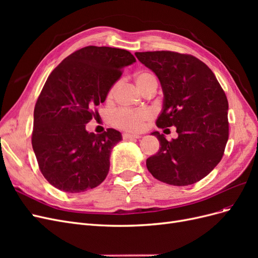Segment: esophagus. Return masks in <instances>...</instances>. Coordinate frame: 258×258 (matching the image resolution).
Here are the masks:
<instances>
[{
    "instance_id": "1",
    "label": "esophagus",
    "mask_w": 258,
    "mask_h": 258,
    "mask_svg": "<svg viewBox=\"0 0 258 258\" xmlns=\"http://www.w3.org/2000/svg\"><path fill=\"white\" fill-rule=\"evenodd\" d=\"M123 140H132V139H140L141 136L140 135H132V134H123L122 135Z\"/></svg>"
}]
</instances>
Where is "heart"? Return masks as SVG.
Listing matches in <instances>:
<instances>
[{
    "label": "heart",
    "mask_w": 258,
    "mask_h": 258,
    "mask_svg": "<svg viewBox=\"0 0 258 258\" xmlns=\"http://www.w3.org/2000/svg\"><path fill=\"white\" fill-rule=\"evenodd\" d=\"M135 81L138 87L140 88L141 91H144L148 86H150L152 83L156 82L155 76L146 71H140L136 74L135 76ZM157 83V82H156ZM116 89V85L112 86L107 92V99L110 100L113 98L114 92ZM151 113L146 111V110H141V111H130V110H119L118 112H116L112 116V122L114 126L118 127L120 129H126L130 131H138L140 128L142 127L143 122L150 118Z\"/></svg>",
    "instance_id": "1"
}]
</instances>
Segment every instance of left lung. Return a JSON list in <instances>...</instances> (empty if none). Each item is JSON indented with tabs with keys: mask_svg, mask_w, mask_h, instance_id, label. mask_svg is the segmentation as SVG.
<instances>
[{
	"mask_svg": "<svg viewBox=\"0 0 258 258\" xmlns=\"http://www.w3.org/2000/svg\"><path fill=\"white\" fill-rule=\"evenodd\" d=\"M139 61L156 74L163 92L159 128L176 127L168 141L152 135L160 147L146 160L159 181L186 186L207 176L221 161L228 141V101L214 73L191 54L174 51L136 52Z\"/></svg>",
	"mask_w": 258,
	"mask_h": 258,
	"instance_id": "1",
	"label": "left lung"
}]
</instances>
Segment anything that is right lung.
I'll return each instance as SVG.
<instances>
[{"label": "right lung", "mask_w": 258, "mask_h": 258, "mask_svg": "<svg viewBox=\"0 0 258 258\" xmlns=\"http://www.w3.org/2000/svg\"><path fill=\"white\" fill-rule=\"evenodd\" d=\"M136 62L128 50L87 46L70 54L46 81L34 107L32 147L44 177L66 192L102 183L121 134L86 130L93 108L103 103L121 70Z\"/></svg>", "instance_id": "1"}]
</instances>
